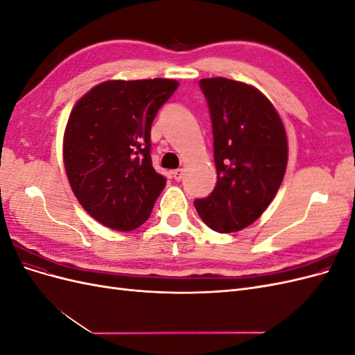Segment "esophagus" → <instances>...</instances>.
Listing matches in <instances>:
<instances>
[{"mask_svg": "<svg viewBox=\"0 0 355 355\" xmlns=\"http://www.w3.org/2000/svg\"><path fill=\"white\" fill-rule=\"evenodd\" d=\"M173 178H175V180H182V178H184V170L182 168H176V170H173Z\"/></svg>", "mask_w": 355, "mask_h": 355, "instance_id": "esophagus-1", "label": "esophagus"}]
</instances>
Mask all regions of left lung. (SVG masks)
<instances>
[{"mask_svg": "<svg viewBox=\"0 0 355 355\" xmlns=\"http://www.w3.org/2000/svg\"><path fill=\"white\" fill-rule=\"evenodd\" d=\"M211 118L216 187L194 201L202 222L220 234L252 225L270 206L287 166V137L274 105L252 85L200 80Z\"/></svg>", "mask_w": 355, "mask_h": 355, "instance_id": "left-lung-1", "label": "left lung"}]
</instances>
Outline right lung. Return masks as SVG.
<instances>
[{
	"instance_id": "right-lung-1",
	"label": "right lung",
	"mask_w": 355,
	"mask_h": 355,
	"mask_svg": "<svg viewBox=\"0 0 355 355\" xmlns=\"http://www.w3.org/2000/svg\"><path fill=\"white\" fill-rule=\"evenodd\" d=\"M167 78L111 80L73 106L63 136L72 192L105 227L132 231L149 218L166 187L151 159V125L178 89Z\"/></svg>"
}]
</instances>
